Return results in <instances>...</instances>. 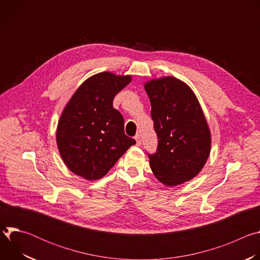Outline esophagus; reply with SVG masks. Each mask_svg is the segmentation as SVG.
Wrapping results in <instances>:
<instances>
[{
    "mask_svg": "<svg viewBox=\"0 0 260 260\" xmlns=\"http://www.w3.org/2000/svg\"><path fill=\"white\" fill-rule=\"evenodd\" d=\"M135 139H136V142H137V145L138 146H140L141 144H142V140H141V135H136V137H135Z\"/></svg>",
    "mask_w": 260,
    "mask_h": 260,
    "instance_id": "34e87169",
    "label": "esophagus"
}]
</instances>
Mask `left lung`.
<instances>
[{
  "mask_svg": "<svg viewBox=\"0 0 260 260\" xmlns=\"http://www.w3.org/2000/svg\"><path fill=\"white\" fill-rule=\"evenodd\" d=\"M158 146L148 154L154 176L167 186L193 179L211 151V134L202 107L183 81L162 77L146 82Z\"/></svg>",
  "mask_w": 260,
  "mask_h": 260,
  "instance_id": "8db88e82",
  "label": "left lung"
}]
</instances>
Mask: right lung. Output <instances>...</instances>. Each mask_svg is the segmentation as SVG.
<instances>
[{
  "mask_svg": "<svg viewBox=\"0 0 260 260\" xmlns=\"http://www.w3.org/2000/svg\"><path fill=\"white\" fill-rule=\"evenodd\" d=\"M132 76L110 72L86 79L64 107L56 129L59 154L75 175L93 181L104 177L135 139L124 134V119L113 108L115 95Z\"/></svg>",
  "mask_w": 260,
  "mask_h": 260,
  "instance_id": "1",
  "label": "right lung"
}]
</instances>
